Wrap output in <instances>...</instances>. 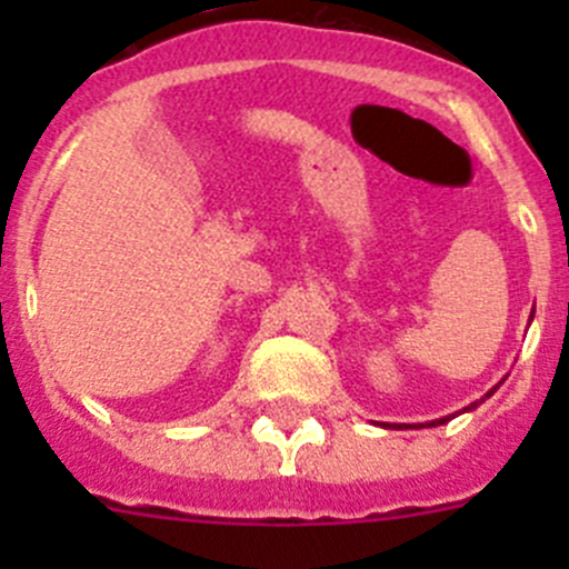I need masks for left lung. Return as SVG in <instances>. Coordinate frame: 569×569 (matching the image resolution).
Masks as SVG:
<instances>
[{"label":"left lung","instance_id":"obj_1","mask_svg":"<svg viewBox=\"0 0 569 569\" xmlns=\"http://www.w3.org/2000/svg\"><path fill=\"white\" fill-rule=\"evenodd\" d=\"M492 391H496V388H492ZM492 391L487 393V396H492ZM487 396H485V399H487ZM485 399H479V401H485ZM479 401H473V405H470V407H479ZM470 407H468V410H470ZM446 421H449V418H440V421H432V423H429V427H438V423H446Z\"/></svg>","mask_w":569,"mask_h":569}]
</instances>
